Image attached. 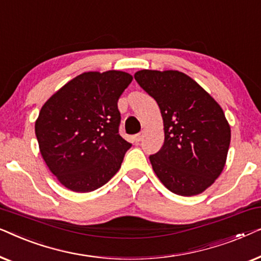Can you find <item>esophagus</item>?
Masks as SVG:
<instances>
[{
	"mask_svg": "<svg viewBox=\"0 0 261 261\" xmlns=\"http://www.w3.org/2000/svg\"><path fill=\"white\" fill-rule=\"evenodd\" d=\"M142 137H144V135H142V133H139V134H137L134 137V141L137 142V144H139V142H140L141 140H142Z\"/></svg>",
	"mask_w": 261,
	"mask_h": 261,
	"instance_id": "obj_1",
	"label": "esophagus"
}]
</instances>
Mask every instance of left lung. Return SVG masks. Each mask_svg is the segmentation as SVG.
<instances>
[{"instance_id":"8db88e82","label":"left lung","mask_w":261,"mask_h":261,"mask_svg":"<svg viewBox=\"0 0 261 261\" xmlns=\"http://www.w3.org/2000/svg\"><path fill=\"white\" fill-rule=\"evenodd\" d=\"M134 78L162 113L164 144L149 155L156 177L176 195L202 194L226 165L230 126L222 108L179 71L141 70Z\"/></svg>"}]
</instances>
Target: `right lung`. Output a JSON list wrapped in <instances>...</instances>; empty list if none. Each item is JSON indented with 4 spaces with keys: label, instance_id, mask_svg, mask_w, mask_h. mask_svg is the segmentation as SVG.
<instances>
[{
    "label": "right lung",
    "instance_id": "add662e5",
    "mask_svg": "<svg viewBox=\"0 0 261 261\" xmlns=\"http://www.w3.org/2000/svg\"><path fill=\"white\" fill-rule=\"evenodd\" d=\"M123 71H89L55 92L35 121L39 149L59 183L74 192L101 188L120 170L129 142L120 137Z\"/></svg>",
    "mask_w": 261,
    "mask_h": 261
}]
</instances>
